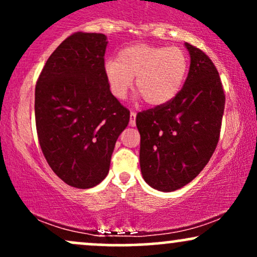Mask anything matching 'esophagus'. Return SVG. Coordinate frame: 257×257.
Segmentation results:
<instances>
[{
  "label": "esophagus",
  "mask_w": 257,
  "mask_h": 257,
  "mask_svg": "<svg viewBox=\"0 0 257 257\" xmlns=\"http://www.w3.org/2000/svg\"><path fill=\"white\" fill-rule=\"evenodd\" d=\"M135 118H137V112H131V119H129V125L135 126Z\"/></svg>",
  "instance_id": "34e87169"
}]
</instances>
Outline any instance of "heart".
<instances>
[{"label": "heart", "mask_w": 257, "mask_h": 257, "mask_svg": "<svg viewBox=\"0 0 257 257\" xmlns=\"http://www.w3.org/2000/svg\"><path fill=\"white\" fill-rule=\"evenodd\" d=\"M188 60L178 47L134 44L118 53L116 60H106L104 73L112 95L123 99L133 85L150 106L167 105L181 90Z\"/></svg>", "instance_id": "1"}]
</instances>
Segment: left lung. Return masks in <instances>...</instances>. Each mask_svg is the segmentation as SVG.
Returning <instances> with one entry per match:
<instances>
[{
    "mask_svg": "<svg viewBox=\"0 0 257 257\" xmlns=\"http://www.w3.org/2000/svg\"><path fill=\"white\" fill-rule=\"evenodd\" d=\"M190 53L188 76L167 105L137 114L143 178L155 190L173 192L191 182L216 149L225 94L213 61L185 43Z\"/></svg>",
    "mask_w": 257,
    "mask_h": 257,
    "instance_id": "obj_1",
    "label": "left lung"
}]
</instances>
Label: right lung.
<instances>
[{
  "instance_id": "obj_1",
  "label": "right lung",
  "mask_w": 257,
  "mask_h": 257,
  "mask_svg": "<svg viewBox=\"0 0 257 257\" xmlns=\"http://www.w3.org/2000/svg\"><path fill=\"white\" fill-rule=\"evenodd\" d=\"M107 37L76 32L52 53L35 89V117L49 167L67 185L91 188L110 170L129 111L111 94L104 73Z\"/></svg>"
}]
</instances>
